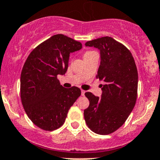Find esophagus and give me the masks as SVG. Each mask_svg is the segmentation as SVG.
Returning a JSON list of instances; mask_svg holds the SVG:
<instances>
[{
	"instance_id": "obj_1",
	"label": "esophagus",
	"mask_w": 160,
	"mask_h": 160,
	"mask_svg": "<svg viewBox=\"0 0 160 160\" xmlns=\"http://www.w3.org/2000/svg\"><path fill=\"white\" fill-rule=\"evenodd\" d=\"M85 93H86V91H85V90H81V94H82V96H84Z\"/></svg>"
}]
</instances>
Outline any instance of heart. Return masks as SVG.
<instances>
[{
  "label": "heart",
  "instance_id": "heart-1",
  "mask_svg": "<svg viewBox=\"0 0 160 160\" xmlns=\"http://www.w3.org/2000/svg\"><path fill=\"white\" fill-rule=\"evenodd\" d=\"M93 52H93V51H87V52H85L84 55H83V57H84V56H90V55H91L92 53H93Z\"/></svg>",
  "mask_w": 160,
  "mask_h": 160
}]
</instances>
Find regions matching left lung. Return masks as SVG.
Returning a JSON list of instances; mask_svg holds the SVG:
<instances>
[{
    "label": "left lung",
    "mask_w": 160,
    "mask_h": 160,
    "mask_svg": "<svg viewBox=\"0 0 160 160\" xmlns=\"http://www.w3.org/2000/svg\"><path fill=\"white\" fill-rule=\"evenodd\" d=\"M85 46L100 51L101 62L97 78L101 84V98L87 92L89 107L83 111L85 122L92 132L108 135L127 120L137 98L138 71L130 51L111 37L87 42Z\"/></svg>",
    "instance_id": "1"
}]
</instances>
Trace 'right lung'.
I'll list each match as a JSON object with an SVG mask.
<instances>
[{
	"mask_svg": "<svg viewBox=\"0 0 160 160\" xmlns=\"http://www.w3.org/2000/svg\"><path fill=\"white\" fill-rule=\"evenodd\" d=\"M82 49L80 42L55 35L32 50L21 74V99L27 115L38 128L53 131L62 126L80 88H65L58 75L68 69L70 54Z\"/></svg>",
	"mask_w": 160,
	"mask_h": 160,
	"instance_id": "obj_1",
	"label": "right lung"
}]
</instances>
